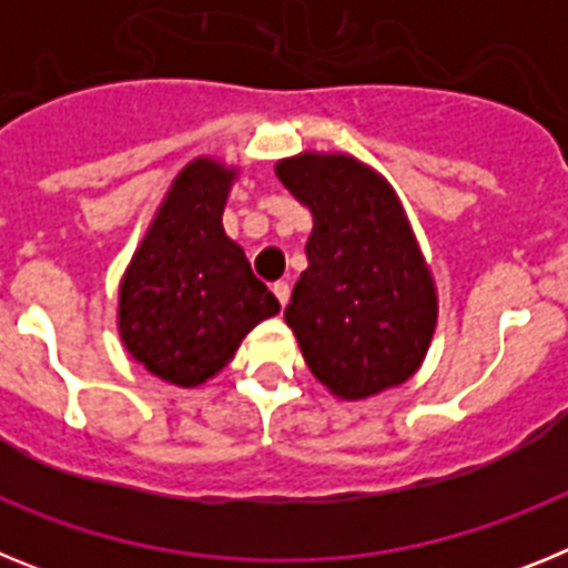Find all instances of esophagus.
Returning a JSON list of instances; mask_svg holds the SVG:
<instances>
[{
    "mask_svg": "<svg viewBox=\"0 0 568 568\" xmlns=\"http://www.w3.org/2000/svg\"><path fill=\"white\" fill-rule=\"evenodd\" d=\"M273 293H275V298L281 301V307H287V301H290V284H287V281H275Z\"/></svg>",
    "mask_w": 568,
    "mask_h": 568,
    "instance_id": "obj_1",
    "label": "esophagus"
}]
</instances>
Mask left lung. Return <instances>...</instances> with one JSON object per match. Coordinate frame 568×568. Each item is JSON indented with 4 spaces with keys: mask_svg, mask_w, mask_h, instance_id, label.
Returning <instances> with one entry per match:
<instances>
[{
    "mask_svg": "<svg viewBox=\"0 0 568 568\" xmlns=\"http://www.w3.org/2000/svg\"><path fill=\"white\" fill-rule=\"evenodd\" d=\"M278 182L313 213L310 267L284 321L310 373L341 400L400 386L438 327V290L398 193L349 153L275 162Z\"/></svg>",
    "mask_w": 568,
    "mask_h": 568,
    "instance_id": "obj_1",
    "label": "left lung"
}]
</instances>
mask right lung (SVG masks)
I'll use <instances>...</instances> for the list:
<instances>
[{
    "label": "right lung",
    "mask_w": 568,
    "mask_h": 568,
    "mask_svg": "<svg viewBox=\"0 0 568 568\" xmlns=\"http://www.w3.org/2000/svg\"><path fill=\"white\" fill-rule=\"evenodd\" d=\"M239 168L199 155L179 170L119 284L130 358L182 389L215 378L281 304L253 275L222 215Z\"/></svg>",
    "instance_id": "obj_1"
}]
</instances>
